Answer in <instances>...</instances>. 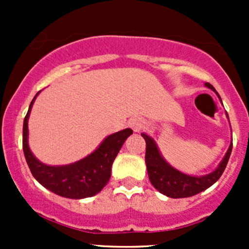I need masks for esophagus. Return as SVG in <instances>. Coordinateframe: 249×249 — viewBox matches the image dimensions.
Returning <instances> with one entry per match:
<instances>
[{"mask_svg":"<svg viewBox=\"0 0 249 249\" xmlns=\"http://www.w3.org/2000/svg\"><path fill=\"white\" fill-rule=\"evenodd\" d=\"M129 126L134 130L135 132H140L144 127V122L142 118H134L129 122Z\"/></svg>","mask_w":249,"mask_h":249,"instance_id":"34e87169","label":"esophagus"}]
</instances>
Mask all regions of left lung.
<instances>
[{"mask_svg": "<svg viewBox=\"0 0 249 249\" xmlns=\"http://www.w3.org/2000/svg\"><path fill=\"white\" fill-rule=\"evenodd\" d=\"M205 87L213 90L218 95V92L215 91V89L210 83H205ZM218 97L220 99L219 95H218ZM228 119H229V117H228ZM141 135L145 141V165H147V172L150 183L158 192L169 197H173V199L193 196V195L199 194V193L214 184L224 172L232 149L231 142L224 158L214 171L203 176H192L178 171L177 169L171 166L161 155L155 141L144 132Z\"/></svg>", "mask_w": 249, "mask_h": 249, "instance_id": "1", "label": "left lung"}]
</instances>
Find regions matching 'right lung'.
<instances>
[{
	"label": "right lung",
	"mask_w": 249,
	"mask_h": 249,
	"mask_svg": "<svg viewBox=\"0 0 249 249\" xmlns=\"http://www.w3.org/2000/svg\"><path fill=\"white\" fill-rule=\"evenodd\" d=\"M39 91L30 104L22 126V149L32 176L44 188L54 194L67 199H85L96 195L108 183L112 164L131 129H124L109 135L99 147L76 162L59 166H50L39 161L29 147V117Z\"/></svg>",
	"instance_id": "right-lung-1"
}]
</instances>
